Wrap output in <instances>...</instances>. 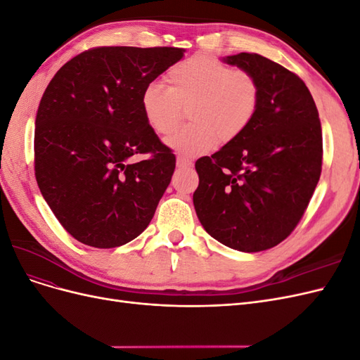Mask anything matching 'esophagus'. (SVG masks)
Wrapping results in <instances>:
<instances>
[{
	"label": "esophagus",
	"mask_w": 360,
	"mask_h": 360,
	"mask_svg": "<svg viewBox=\"0 0 360 360\" xmlns=\"http://www.w3.org/2000/svg\"><path fill=\"white\" fill-rule=\"evenodd\" d=\"M176 163H177V168H186V167L192 165V160L188 159V158H184V156H177Z\"/></svg>",
	"instance_id": "1"
}]
</instances>
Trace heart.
<instances>
[{
    "label": "heart",
    "mask_w": 360,
    "mask_h": 360,
    "mask_svg": "<svg viewBox=\"0 0 360 360\" xmlns=\"http://www.w3.org/2000/svg\"><path fill=\"white\" fill-rule=\"evenodd\" d=\"M165 79L167 86L159 82L146 86L141 110L150 129L167 136L188 108L191 124L165 141L180 156H200L212 151L221 139L226 143L237 139L257 115L259 89L246 70L197 56L174 64Z\"/></svg>",
    "instance_id": "heart-1"
}]
</instances>
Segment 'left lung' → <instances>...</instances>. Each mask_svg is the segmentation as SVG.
<instances>
[{
	"instance_id": "8db88e82",
	"label": "left lung",
	"mask_w": 360,
	"mask_h": 360,
	"mask_svg": "<svg viewBox=\"0 0 360 360\" xmlns=\"http://www.w3.org/2000/svg\"><path fill=\"white\" fill-rule=\"evenodd\" d=\"M222 61L254 76L259 105L243 135L195 162L193 205L217 242L259 252L287 238L307 210L321 174V124L297 75L258 53Z\"/></svg>"
}]
</instances>
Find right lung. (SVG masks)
I'll list each match as a JSON object with an SVG mask.
<instances>
[{"instance_id": "add662e5", "label": "right lung", "mask_w": 360, "mask_h": 360, "mask_svg": "<svg viewBox=\"0 0 360 360\" xmlns=\"http://www.w3.org/2000/svg\"><path fill=\"white\" fill-rule=\"evenodd\" d=\"M180 48L103 46L56 73L39 105L34 169L43 198L76 240L117 248L143 233L176 156L141 110V94L184 57ZM136 154H148L130 162Z\"/></svg>"}]
</instances>
